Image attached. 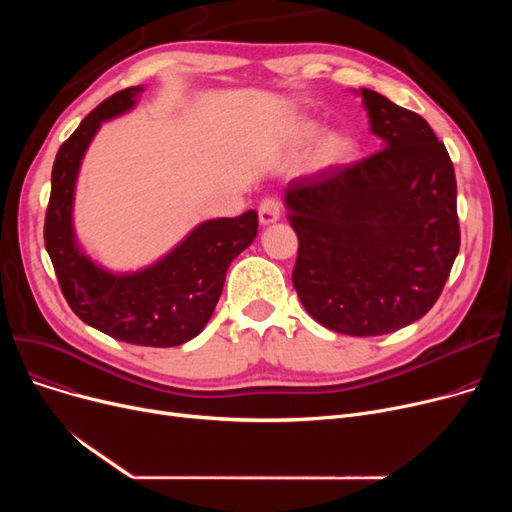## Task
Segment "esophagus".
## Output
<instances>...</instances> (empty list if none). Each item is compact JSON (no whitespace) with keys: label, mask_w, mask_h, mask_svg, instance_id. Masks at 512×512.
Returning a JSON list of instances; mask_svg holds the SVG:
<instances>
[{"label":"esophagus","mask_w":512,"mask_h":512,"mask_svg":"<svg viewBox=\"0 0 512 512\" xmlns=\"http://www.w3.org/2000/svg\"><path fill=\"white\" fill-rule=\"evenodd\" d=\"M280 220V201L267 197L259 203V222L261 226H272Z\"/></svg>","instance_id":"obj_1"}]
</instances>
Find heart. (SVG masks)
Returning <instances> with one entry per match:
<instances>
[{"label": "heart", "instance_id": "heart-1", "mask_svg": "<svg viewBox=\"0 0 512 512\" xmlns=\"http://www.w3.org/2000/svg\"><path fill=\"white\" fill-rule=\"evenodd\" d=\"M313 130H315L313 124H303L297 130V137L307 139L311 137ZM353 153H355V141L351 134H346L342 130L321 132L311 147V166L315 170L336 168L344 164V161L351 159Z\"/></svg>", "mask_w": 512, "mask_h": 512}]
</instances>
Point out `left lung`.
<instances>
[{"label": "left lung", "mask_w": 512, "mask_h": 512, "mask_svg": "<svg viewBox=\"0 0 512 512\" xmlns=\"http://www.w3.org/2000/svg\"><path fill=\"white\" fill-rule=\"evenodd\" d=\"M384 149L357 164L288 182L284 203L299 236L292 284L328 330L380 336L434 307L459 255L450 155L415 112L361 89Z\"/></svg>", "instance_id": "8db88e82"}]
</instances>
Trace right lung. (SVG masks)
Instances as JSON below:
<instances>
[{
	"mask_svg": "<svg viewBox=\"0 0 512 512\" xmlns=\"http://www.w3.org/2000/svg\"><path fill=\"white\" fill-rule=\"evenodd\" d=\"M143 87H128L99 103L62 143L51 170L45 249L70 309L95 330L141 346H178L201 334L220 301L228 265L257 236V211L197 226L176 249L134 274H112L78 249L72 199L91 139L103 120L124 114Z\"/></svg>",
	"mask_w": 512,
	"mask_h": 512,
	"instance_id": "1",
	"label": "right lung"
}]
</instances>
